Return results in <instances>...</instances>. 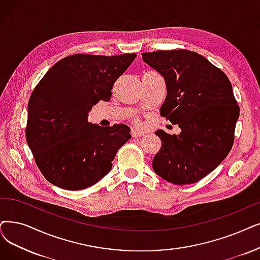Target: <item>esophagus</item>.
Returning <instances> with one entry per match:
<instances>
[{"label":"esophagus","mask_w":260,"mask_h":260,"mask_svg":"<svg viewBox=\"0 0 260 260\" xmlns=\"http://www.w3.org/2000/svg\"><path fill=\"white\" fill-rule=\"evenodd\" d=\"M131 136H132V138H141V137L144 136V132H141V131L137 130V129H132Z\"/></svg>","instance_id":"34e87169"}]
</instances>
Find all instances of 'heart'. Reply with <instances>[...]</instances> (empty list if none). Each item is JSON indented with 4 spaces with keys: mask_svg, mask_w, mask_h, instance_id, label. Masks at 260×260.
<instances>
[{
    "mask_svg": "<svg viewBox=\"0 0 260 260\" xmlns=\"http://www.w3.org/2000/svg\"><path fill=\"white\" fill-rule=\"evenodd\" d=\"M136 123L138 124V126H140V124H141V121H140V120H136Z\"/></svg>",
    "mask_w": 260,
    "mask_h": 260,
    "instance_id": "obj_1",
    "label": "heart"
}]
</instances>
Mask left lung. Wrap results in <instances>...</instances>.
<instances>
[{
  "label": "left lung",
  "mask_w": 260,
  "mask_h": 260,
  "mask_svg": "<svg viewBox=\"0 0 260 260\" xmlns=\"http://www.w3.org/2000/svg\"><path fill=\"white\" fill-rule=\"evenodd\" d=\"M166 83L161 116L181 132L155 131L162 142L152 169L174 184L200 181L230 153L240 109L224 72L196 52L180 49L142 53Z\"/></svg>",
  "instance_id": "left-lung-1"
}]
</instances>
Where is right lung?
<instances>
[{
    "mask_svg": "<svg viewBox=\"0 0 260 260\" xmlns=\"http://www.w3.org/2000/svg\"><path fill=\"white\" fill-rule=\"evenodd\" d=\"M136 53L74 54L52 66L29 97L25 138L44 177L65 190L94 185L111 171L117 150L131 139L123 123L100 127L88 112L109 101L115 81Z\"/></svg>",
    "mask_w": 260,
    "mask_h": 260,
    "instance_id": "add662e5",
    "label": "right lung"
}]
</instances>
